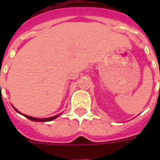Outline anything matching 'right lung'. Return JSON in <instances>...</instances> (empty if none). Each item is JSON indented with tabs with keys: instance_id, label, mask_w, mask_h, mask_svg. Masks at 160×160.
I'll list each match as a JSON object with an SVG mask.
<instances>
[{
	"instance_id": "obj_1",
	"label": "right lung",
	"mask_w": 160,
	"mask_h": 160,
	"mask_svg": "<svg viewBox=\"0 0 160 160\" xmlns=\"http://www.w3.org/2000/svg\"><path fill=\"white\" fill-rule=\"evenodd\" d=\"M14 109L16 110L17 113H19V114H21V113H20V112L17 110V109L15 108V107L13 106ZM22 115H24V116L26 117V118H27V119H31V120H32V121H36V122H48V121H51V120H53V119H56L57 117H59L60 115V114H57V115H55V116L53 117H50V118H46V119H41V118H35V117H31V116H29V115H26V114H21Z\"/></svg>"
}]
</instances>
